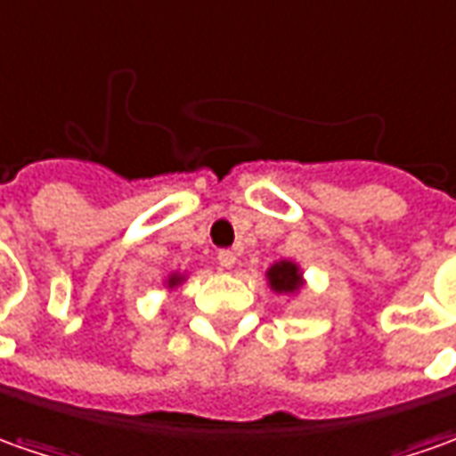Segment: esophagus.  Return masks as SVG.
Wrapping results in <instances>:
<instances>
[{
	"label": "esophagus",
	"mask_w": 456,
	"mask_h": 456,
	"mask_svg": "<svg viewBox=\"0 0 456 456\" xmlns=\"http://www.w3.org/2000/svg\"><path fill=\"white\" fill-rule=\"evenodd\" d=\"M216 262H219L222 269H232L237 265V254L229 252V249H222V252H216Z\"/></svg>",
	"instance_id": "1"
}]
</instances>
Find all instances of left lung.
<instances>
[{"mask_svg":"<svg viewBox=\"0 0 456 456\" xmlns=\"http://www.w3.org/2000/svg\"><path fill=\"white\" fill-rule=\"evenodd\" d=\"M272 289L280 294H292L299 287V272L292 262H280L267 272Z\"/></svg>","mask_w":456,"mask_h":456,"instance_id":"8db88e82","label":"left lung"}]
</instances>
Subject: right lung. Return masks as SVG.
I'll return each mask as SVG.
<instances>
[{
	"label": "right lung",
	"instance_id": "right-lung-1",
	"mask_svg": "<svg viewBox=\"0 0 456 456\" xmlns=\"http://www.w3.org/2000/svg\"><path fill=\"white\" fill-rule=\"evenodd\" d=\"M176 281H179V277H172V280H169V284H176Z\"/></svg>",
	"mask_w": 456,
	"mask_h": 456
}]
</instances>
